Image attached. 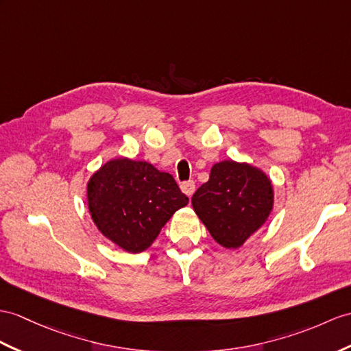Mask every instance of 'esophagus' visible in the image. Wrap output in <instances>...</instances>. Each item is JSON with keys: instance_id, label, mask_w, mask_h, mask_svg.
Listing matches in <instances>:
<instances>
[{"instance_id": "34e87169", "label": "esophagus", "mask_w": 351, "mask_h": 351, "mask_svg": "<svg viewBox=\"0 0 351 351\" xmlns=\"http://www.w3.org/2000/svg\"><path fill=\"white\" fill-rule=\"evenodd\" d=\"M180 189H182L183 193H186L187 196H192L193 192H195V182H192V180L183 182V183L180 184Z\"/></svg>"}]
</instances>
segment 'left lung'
Returning a JSON list of instances; mask_svg holds the SVG:
<instances>
[{
	"label": "left lung",
	"instance_id": "8db88e82",
	"mask_svg": "<svg viewBox=\"0 0 351 351\" xmlns=\"http://www.w3.org/2000/svg\"><path fill=\"white\" fill-rule=\"evenodd\" d=\"M272 202L269 178L261 169L234 160L213 167L210 180L192 196L195 213L226 249L243 245L265 223Z\"/></svg>",
	"mask_w": 351,
	"mask_h": 351
}]
</instances>
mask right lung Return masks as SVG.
Returning a JSON list of instances; mask_svg holds the SVG:
<instances>
[{"label":"right lung","instance_id":"1","mask_svg":"<svg viewBox=\"0 0 351 351\" xmlns=\"http://www.w3.org/2000/svg\"><path fill=\"white\" fill-rule=\"evenodd\" d=\"M88 199L101 232L131 253L150 247L169 217L189 202L173 176L131 159L102 165L88 183Z\"/></svg>","mask_w":351,"mask_h":351}]
</instances>
